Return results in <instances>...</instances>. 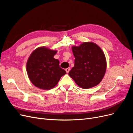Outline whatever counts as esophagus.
<instances>
[{"label": "esophagus", "instance_id": "esophagus-1", "mask_svg": "<svg viewBox=\"0 0 133 133\" xmlns=\"http://www.w3.org/2000/svg\"><path fill=\"white\" fill-rule=\"evenodd\" d=\"M70 70V68H66V69H65V71H66V73H69Z\"/></svg>", "mask_w": 133, "mask_h": 133}]
</instances>
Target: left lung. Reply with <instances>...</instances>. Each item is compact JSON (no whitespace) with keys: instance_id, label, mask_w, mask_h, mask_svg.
Returning <instances> with one entry per match:
<instances>
[{"instance_id":"1","label":"left lung","mask_w":133,"mask_h":133,"mask_svg":"<svg viewBox=\"0 0 133 133\" xmlns=\"http://www.w3.org/2000/svg\"><path fill=\"white\" fill-rule=\"evenodd\" d=\"M75 58L74 66L69 75L83 89L94 87L101 82L107 69V60L103 51L93 42H84L72 46Z\"/></svg>"}]
</instances>
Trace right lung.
Masks as SVG:
<instances>
[{
	"label": "right lung",
	"mask_w": 133,
	"mask_h": 133,
	"mask_svg": "<svg viewBox=\"0 0 133 133\" xmlns=\"http://www.w3.org/2000/svg\"><path fill=\"white\" fill-rule=\"evenodd\" d=\"M57 50L45 46L35 49L28 58L26 68L28 76L34 86L43 90H50L57 85L66 74L59 66V61L54 58Z\"/></svg>",
	"instance_id": "1"
}]
</instances>
